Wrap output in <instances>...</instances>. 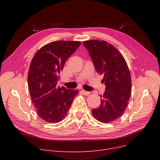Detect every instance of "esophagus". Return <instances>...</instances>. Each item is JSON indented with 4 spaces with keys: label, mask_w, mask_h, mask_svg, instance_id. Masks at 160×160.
I'll return each instance as SVG.
<instances>
[{
    "label": "esophagus",
    "mask_w": 160,
    "mask_h": 160,
    "mask_svg": "<svg viewBox=\"0 0 160 160\" xmlns=\"http://www.w3.org/2000/svg\"><path fill=\"white\" fill-rule=\"evenodd\" d=\"M82 94H83V95H89V94L90 93V92H89V91H85V90H82Z\"/></svg>",
    "instance_id": "34e87169"
}]
</instances>
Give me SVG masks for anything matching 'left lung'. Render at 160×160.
<instances>
[{
    "label": "left lung",
    "instance_id": "1",
    "mask_svg": "<svg viewBox=\"0 0 160 160\" xmlns=\"http://www.w3.org/2000/svg\"><path fill=\"white\" fill-rule=\"evenodd\" d=\"M83 44L96 71L104 76L102 82L106 85L100 106L93 109L92 114L100 122H110L122 115L128 104L132 92L129 68L118 49L107 41L92 39Z\"/></svg>",
    "mask_w": 160,
    "mask_h": 160
}]
</instances>
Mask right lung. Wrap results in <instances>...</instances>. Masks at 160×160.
Wrapping results in <instances>:
<instances>
[{
	"label": "right lung",
	"instance_id": "obj_1",
	"mask_svg": "<svg viewBox=\"0 0 160 160\" xmlns=\"http://www.w3.org/2000/svg\"><path fill=\"white\" fill-rule=\"evenodd\" d=\"M77 41H57L39 49L31 61L28 86L38 115L45 122L57 123L67 115L78 90L57 86L59 74L68 58L80 45Z\"/></svg>",
	"mask_w": 160,
	"mask_h": 160
}]
</instances>
